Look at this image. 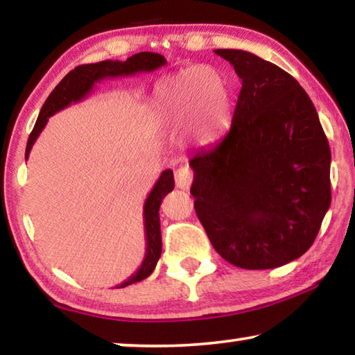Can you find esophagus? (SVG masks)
Wrapping results in <instances>:
<instances>
[{
    "mask_svg": "<svg viewBox=\"0 0 355 355\" xmlns=\"http://www.w3.org/2000/svg\"><path fill=\"white\" fill-rule=\"evenodd\" d=\"M192 183V171L189 167H180L175 171V184L180 189H189Z\"/></svg>",
    "mask_w": 355,
    "mask_h": 355,
    "instance_id": "1",
    "label": "esophagus"
}]
</instances>
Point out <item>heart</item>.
<instances>
[{
	"mask_svg": "<svg viewBox=\"0 0 355 355\" xmlns=\"http://www.w3.org/2000/svg\"><path fill=\"white\" fill-rule=\"evenodd\" d=\"M155 117L166 127L188 123L194 147L218 142L230 128L233 97L225 76L208 65H189L161 80L153 94Z\"/></svg>",
	"mask_w": 355,
	"mask_h": 355,
	"instance_id": "heart-1",
	"label": "heart"
}]
</instances>
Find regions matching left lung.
Wrapping results in <instances>:
<instances>
[{
    "label": "left lung",
    "mask_w": 355,
    "mask_h": 355,
    "mask_svg": "<svg viewBox=\"0 0 355 355\" xmlns=\"http://www.w3.org/2000/svg\"><path fill=\"white\" fill-rule=\"evenodd\" d=\"M214 53L243 87L230 131L189 161L197 218L233 266H284L310 249L330 207L327 137L290 73L249 51Z\"/></svg>",
    "instance_id": "8db88e82"
}]
</instances>
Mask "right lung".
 Returning a JSON list of instances; mask_svg holds the SVG:
<instances>
[{"label":"right lung","instance_id":"right-lung-1","mask_svg":"<svg viewBox=\"0 0 355 355\" xmlns=\"http://www.w3.org/2000/svg\"><path fill=\"white\" fill-rule=\"evenodd\" d=\"M166 64L164 56L158 55V53L142 51L128 58L125 62L120 61H101L97 64H86L78 65L75 70L64 76V80L53 89V92L48 95L44 106H42L40 114L37 117L31 135L28 137L26 144V153L25 159H28L29 152L34 146L35 139H37L42 130L45 128L48 122V117L53 114L67 107L71 101L83 100L86 95L92 91L94 84L98 83L105 78H114V76H125V75H135L141 73V71H153L156 69L163 67ZM175 182H173V172L171 169H166L161 173L158 182L155 183L153 189L150 191L148 197L144 203V228H146V255L137 271L131 275L128 280L123 284L117 285V288H125L136 282H141L147 279L158 263L161 257V230H159V207L164 197L173 189Z\"/></svg>","mask_w":355,"mask_h":355}]
</instances>
